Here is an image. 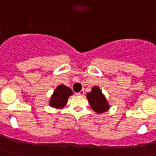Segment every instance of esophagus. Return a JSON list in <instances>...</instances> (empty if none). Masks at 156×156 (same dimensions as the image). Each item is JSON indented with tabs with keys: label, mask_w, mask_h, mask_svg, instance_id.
Instances as JSON below:
<instances>
[{
	"label": "esophagus",
	"mask_w": 156,
	"mask_h": 156,
	"mask_svg": "<svg viewBox=\"0 0 156 156\" xmlns=\"http://www.w3.org/2000/svg\"><path fill=\"white\" fill-rule=\"evenodd\" d=\"M76 94H77V95H79V96H83V95L84 94V91H83V90H81L80 92H78V93H77Z\"/></svg>",
	"instance_id": "obj_1"
}]
</instances>
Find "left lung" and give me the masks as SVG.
I'll return each mask as SVG.
<instances>
[{
  "label": "left lung",
  "instance_id": "8db88e82",
  "mask_svg": "<svg viewBox=\"0 0 156 156\" xmlns=\"http://www.w3.org/2000/svg\"><path fill=\"white\" fill-rule=\"evenodd\" d=\"M89 103L94 112L102 114L110 109V105L104 94L99 86H94L91 91L86 94Z\"/></svg>",
  "mask_w": 156,
  "mask_h": 156
}]
</instances>
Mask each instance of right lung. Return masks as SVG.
Segmentation results:
<instances>
[{
    "mask_svg": "<svg viewBox=\"0 0 156 156\" xmlns=\"http://www.w3.org/2000/svg\"><path fill=\"white\" fill-rule=\"evenodd\" d=\"M73 94V90L67 86L60 84L58 85L51 94L49 101V105L52 108L62 109L67 103L68 98Z\"/></svg>",
    "mask_w": 156,
    "mask_h": 156,
    "instance_id": "right-lung-1",
    "label": "right lung"
}]
</instances>
